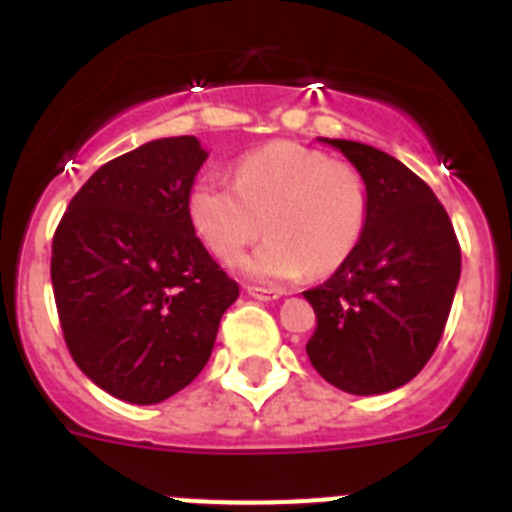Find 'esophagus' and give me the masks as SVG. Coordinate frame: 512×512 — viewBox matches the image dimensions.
I'll return each mask as SVG.
<instances>
[{"mask_svg":"<svg viewBox=\"0 0 512 512\" xmlns=\"http://www.w3.org/2000/svg\"><path fill=\"white\" fill-rule=\"evenodd\" d=\"M248 295L256 297V300H279V292L277 289H266V287H248Z\"/></svg>","mask_w":512,"mask_h":512,"instance_id":"1","label":"esophagus"}]
</instances>
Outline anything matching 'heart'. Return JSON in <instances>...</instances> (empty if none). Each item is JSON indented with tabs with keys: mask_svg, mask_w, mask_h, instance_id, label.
Wrapping results in <instances>:
<instances>
[{
	"mask_svg": "<svg viewBox=\"0 0 512 512\" xmlns=\"http://www.w3.org/2000/svg\"><path fill=\"white\" fill-rule=\"evenodd\" d=\"M366 184L348 161L277 140L248 153L233 182L200 176L189 189V220L207 248L225 264L269 233L246 261L253 277L292 282L307 271L328 274L356 251L366 225Z\"/></svg>",
	"mask_w": 512,
	"mask_h": 512,
	"instance_id": "1",
	"label": "heart"
}]
</instances>
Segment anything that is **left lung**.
<instances>
[{"label":"left lung","mask_w":512,"mask_h":512,"mask_svg":"<svg viewBox=\"0 0 512 512\" xmlns=\"http://www.w3.org/2000/svg\"><path fill=\"white\" fill-rule=\"evenodd\" d=\"M323 140L361 171L369 205L356 251L305 292L318 318L307 356L338 390L382 395L408 384L441 341L461 274L459 238L433 189L397 158Z\"/></svg>","instance_id":"left-lung-1"}]
</instances>
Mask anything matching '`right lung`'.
<instances>
[{"mask_svg":"<svg viewBox=\"0 0 512 512\" xmlns=\"http://www.w3.org/2000/svg\"><path fill=\"white\" fill-rule=\"evenodd\" d=\"M205 158L194 135L112 158L74 194L53 235L66 348L97 387L125 402L153 405L194 382L241 292L189 220Z\"/></svg>","mask_w":512,"mask_h":512,"instance_id":"add662e5","label":"right lung"}]
</instances>
